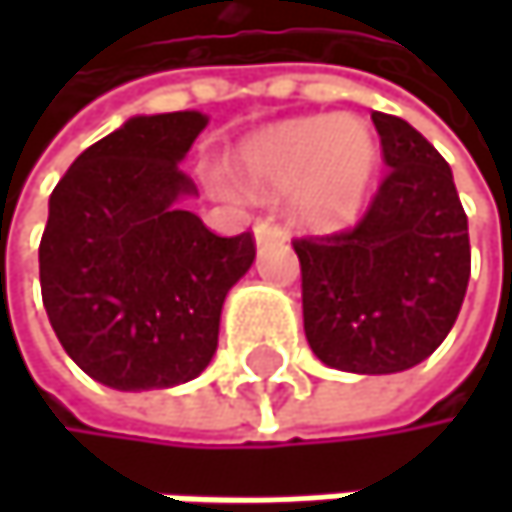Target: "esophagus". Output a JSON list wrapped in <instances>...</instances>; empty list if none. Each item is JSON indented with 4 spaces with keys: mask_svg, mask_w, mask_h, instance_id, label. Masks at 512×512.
Masks as SVG:
<instances>
[{
    "mask_svg": "<svg viewBox=\"0 0 512 512\" xmlns=\"http://www.w3.org/2000/svg\"><path fill=\"white\" fill-rule=\"evenodd\" d=\"M287 240V234L275 225V222H257L255 225V243L257 246H266V243H284Z\"/></svg>",
    "mask_w": 512,
    "mask_h": 512,
    "instance_id": "esophagus-1",
    "label": "esophagus"
}]
</instances>
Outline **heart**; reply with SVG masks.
<instances>
[{
  "mask_svg": "<svg viewBox=\"0 0 512 512\" xmlns=\"http://www.w3.org/2000/svg\"><path fill=\"white\" fill-rule=\"evenodd\" d=\"M379 148L353 115L284 121L249 139L234 159L240 180L257 195H290L293 216L308 228H341L364 210Z\"/></svg>",
  "mask_w": 512,
  "mask_h": 512,
  "instance_id": "1",
  "label": "heart"
}]
</instances>
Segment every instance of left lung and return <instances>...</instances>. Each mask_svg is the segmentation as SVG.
Returning a JSON list of instances; mask_svg holds the SVG:
<instances>
[{
  "mask_svg": "<svg viewBox=\"0 0 512 512\" xmlns=\"http://www.w3.org/2000/svg\"><path fill=\"white\" fill-rule=\"evenodd\" d=\"M391 168L353 231L296 240L305 338L361 376L430 358L457 323L471 275L468 219L442 154L403 118L373 112Z\"/></svg>",
  "mask_w": 512,
  "mask_h": 512,
  "instance_id": "left-lung-1",
  "label": "left lung"
}]
</instances>
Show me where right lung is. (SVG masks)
<instances>
[{
	"label": "right lung",
	"mask_w": 512,
	"mask_h": 512,
	"mask_svg": "<svg viewBox=\"0 0 512 512\" xmlns=\"http://www.w3.org/2000/svg\"><path fill=\"white\" fill-rule=\"evenodd\" d=\"M210 118L136 115L73 159L50 195L41 293L64 353L115 391L174 388L216 356L228 290L252 234L216 237L186 210L180 171Z\"/></svg>",
	"instance_id": "add662e5"
}]
</instances>
